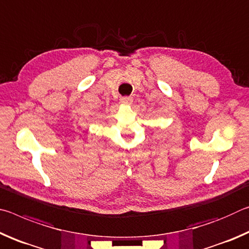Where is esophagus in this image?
I'll list each match as a JSON object with an SVG mask.
<instances>
[{"mask_svg":"<svg viewBox=\"0 0 249 249\" xmlns=\"http://www.w3.org/2000/svg\"><path fill=\"white\" fill-rule=\"evenodd\" d=\"M121 103L125 105H129L133 103V99L129 98V96H124V98H121Z\"/></svg>","mask_w":249,"mask_h":249,"instance_id":"esophagus-1","label":"esophagus"}]
</instances>
